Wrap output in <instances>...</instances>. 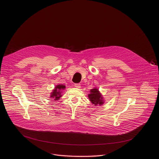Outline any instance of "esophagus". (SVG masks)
Here are the masks:
<instances>
[{
	"mask_svg": "<svg viewBox=\"0 0 159 159\" xmlns=\"http://www.w3.org/2000/svg\"><path fill=\"white\" fill-rule=\"evenodd\" d=\"M74 86H75L76 88H77V89H80V88L81 87V85H80V84H75L74 85Z\"/></svg>",
	"mask_w": 159,
	"mask_h": 159,
	"instance_id": "obj_1",
	"label": "esophagus"
}]
</instances>
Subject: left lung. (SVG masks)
<instances>
[{
	"instance_id": "8db88e82",
	"label": "left lung",
	"mask_w": 159,
	"mask_h": 159,
	"mask_svg": "<svg viewBox=\"0 0 159 159\" xmlns=\"http://www.w3.org/2000/svg\"><path fill=\"white\" fill-rule=\"evenodd\" d=\"M89 101L94 106H102L104 103V99L97 87H94L90 90V94H88Z\"/></svg>"
}]
</instances>
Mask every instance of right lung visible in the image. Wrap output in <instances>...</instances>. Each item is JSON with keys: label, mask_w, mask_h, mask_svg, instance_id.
Masks as SVG:
<instances>
[{"label": "right lung", "mask_w": 159, "mask_h": 159, "mask_svg": "<svg viewBox=\"0 0 159 159\" xmlns=\"http://www.w3.org/2000/svg\"><path fill=\"white\" fill-rule=\"evenodd\" d=\"M65 89V85L63 84L57 85L54 89L52 90V92L50 94V98L54 99L55 101L60 99V98L62 96L63 90Z\"/></svg>", "instance_id": "right-lung-1"}]
</instances>
